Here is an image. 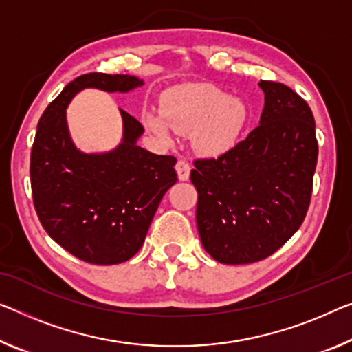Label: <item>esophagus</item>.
<instances>
[{
	"label": "esophagus",
	"instance_id": "34e87169",
	"mask_svg": "<svg viewBox=\"0 0 352 352\" xmlns=\"http://www.w3.org/2000/svg\"><path fill=\"white\" fill-rule=\"evenodd\" d=\"M176 173H177V177H179V181H187L188 176H190V165H188L186 160H177Z\"/></svg>",
	"mask_w": 352,
	"mask_h": 352
}]
</instances>
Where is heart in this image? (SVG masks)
I'll return each mask as SVG.
<instances>
[{
	"label": "heart",
	"mask_w": 352,
	"mask_h": 352,
	"mask_svg": "<svg viewBox=\"0 0 352 352\" xmlns=\"http://www.w3.org/2000/svg\"><path fill=\"white\" fill-rule=\"evenodd\" d=\"M144 127L164 143L175 132L192 133L193 148L204 157H220L239 142L248 121L247 105L212 85H184L170 89L162 110L146 108Z\"/></svg>",
	"instance_id": "heart-1"
}]
</instances>
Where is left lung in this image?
<instances>
[{"label":"left lung","mask_w":352,"mask_h":352,"mask_svg":"<svg viewBox=\"0 0 352 352\" xmlns=\"http://www.w3.org/2000/svg\"><path fill=\"white\" fill-rule=\"evenodd\" d=\"M258 85L259 126L219 159L195 160L190 173L203 247L223 264L272 255L299 230L310 204L318 160L313 113L286 85Z\"/></svg>","instance_id":"obj_1"}]
</instances>
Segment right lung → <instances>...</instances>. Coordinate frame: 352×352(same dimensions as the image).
<instances>
[{
    "mask_svg": "<svg viewBox=\"0 0 352 352\" xmlns=\"http://www.w3.org/2000/svg\"><path fill=\"white\" fill-rule=\"evenodd\" d=\"M133 75L86 74L47 107L31 151V188L42 226L53 241L91 264H120L142 248L155 210L176 184V159L138 146L144 129L127 111L122 138L107 153H83L70 137L66 110L80 91L129 93Z\"/></svg>",
    "mask_w": 352,
    "mask_h": 352,
    "instance_id": "right-lung-1",
    "label": "right lung"
}]
</instances>
